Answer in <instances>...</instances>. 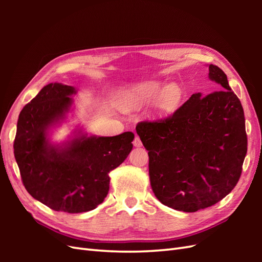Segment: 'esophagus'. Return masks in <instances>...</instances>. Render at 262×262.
Segmentation results:
<instances>
[{
    "instance_id": "1",
    "label": "esophagus",
    "mask_w": 262,
    "mask_h": 262,
    "mask_svg": "<svg viewBox=\"0 0 262 262\" xmlns=\"http://www.w3.org/2000/svg\"><path fill=\"white\" fill-rule=\"evenodd\" d=\"M133 145L136 147H141L142 146V142H141V140L138 136H136V138H134V140H133Z\"/></svg>"
}]
</instances>
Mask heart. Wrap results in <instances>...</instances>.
I'll return each instance as SVG.
<instances>
[{
    "label": "heart",
    "mask_w": 262,
    "mask_h": 262,
    "mask_svg": "<svg viewBox=\"0 0 262 262\" xmlns=\"http://www.w3.org/2000/svg\"><path fill=\"white\" fill-rule=\"evenodd\" d=\"M153 98L149 115L155 119H163L175 112L181 98V90L176 84H168L162 89L160 82H141L121 91L118 105L124 110L139 109Z\"/></svg>",
    "instance_id": "obj_1"
}]
</instances>
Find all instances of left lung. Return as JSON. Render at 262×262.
<instances>
[{
	"label": "left lung",
	"mask_w": 262,
	"mask_h": 262,
	"mask_svg": "<svg viewBox=\"0 0 262 262\" xmlns=\"http://www.w3.org/2000/svg\"><path fill=\"white\" fill-rule=\"evenodd\" d=\"M209 77L220 91L193 94L168 118L136 128L148 150L155 196L178 211L196 212L225 198L239 180L247 153L241 100L219 67L209 66Z\"/></svg>",
	"instance_id": "left-lung-1"
}]
</instances>
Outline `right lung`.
Here are the masks:
<instances>
[{
  "label": "right lung",
  "instance_id": "obj_1",
  "mask_svg": "<svg viewBox=\"0 0 262 262\" xmlns=\"http://www.w3.org/2000/svg\"><path fill=\"white\" fill-rule=\"evenodd\" d=\"M72 86L50 83L21 109L14 155L28 193L54 211L82 213L102 203L109 175L133 147L132 132L115 137L87 136L75 130L62 144H52L49 130L70 112Z\"/></svg>",
  "mask_w": 262,
  "mask_h": 262
}]
</instances>
